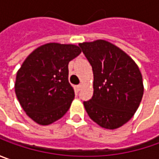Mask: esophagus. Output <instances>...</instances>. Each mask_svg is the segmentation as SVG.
I'll return each mask as SVG.
<instances>
[{
    "mask_svg": "<svg viewBox=\"0 0 159 159\" xmlns=\"http://www.w3.org/2000/svg\"><path fill=\"white\" fill-rule=\"evenodd\" d=\"M81 87H82V85H81V84L78 85V86H77V87H76L77 90H78V91H80V89H81Z\"/></svg>",
    "mask_w": 159,
    "mask_h": 159,
    "instance_id": "1",
    "label": "esophagus"
}]
</instances>
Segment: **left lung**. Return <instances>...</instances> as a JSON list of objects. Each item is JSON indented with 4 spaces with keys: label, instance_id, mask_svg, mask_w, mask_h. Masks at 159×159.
<instances>
[{
    "label": "left lung",
    "instance_id": "1",
    "mask_svg": "<svg viewBox=\"0 0 159 159\" xmlns=\"http://www.w3.org/2000/svg\"><path fill=\"white\" fill-rule=\"evenodd\" d=\"M94 73V94L84 106L90 119L107 129L130 120L143 95V76L127 54L106 40L80 43Z\"/></svg>",
    "mask_w": 159,
    "mask_h": 159
}]
</instances>
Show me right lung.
<instances>
[{
  "label": "right lung",
  "mask_w": 159,
  "mask_h": 159,
  "mask_svg": "<svg viewBox=\"0 0 159 159\" xmlns=\"http://www.w3.org/2000/svg\"><path fill=\"white\" fill-rule=\"evenodd\" d=\"M80 53L76 45L47 43L31 53L17 70L16 95L39 125L52 124L69 110L75 95L68 80V64Z\"/></svg>",
  "instance_id": "right-lung-1"
}]
</instances>
